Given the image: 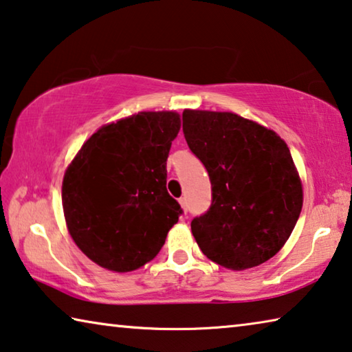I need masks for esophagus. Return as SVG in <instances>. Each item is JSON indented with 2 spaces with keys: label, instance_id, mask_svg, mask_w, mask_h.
Returning a JSON list of instances; mask_svg holds the SVG:
<instances>
[{
  "label": "esophagus",
  "instance_id": "obj_1",
  "mask_svg": "<svg viewBox=\"0 0 352 352\" xmlns=\"http://www.w3.org/2000/svg\"><path fill=\"white\" fill-rule=\"evenodd\" d=\"M180 205H182L183 210L188 211V200H186V197H182L180 199Z\"/></svg>",
  "mask_w": 352,
  "mask_h": 352
}]
</instances>
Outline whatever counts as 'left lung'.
I'll use <instances>...</instances> for the list:
<instances>
[{
    "label": "left lung",
    "instance_id": "1",
    "mask_svg": "<svg viewBox=\"0 0 352 352\" xmlns=\"http://www.w3.org/2000/svg\"><path fill=\"white\" fill-rule=\"evenodd\" d=\"M183 135L211 182L210 208L191 221L199 248L228 270L265 263L287 243L302 208L285 141L241 116L192 109L183 111Z\"/></svg>",
    "mask_w": 352,
    "mask_h": 352
}]
</instances>
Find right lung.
<instances>
[{
    "instance_id": "add662e5",
    "label": "right lung",
    "mask_w": 352,
    "mask_h": 352,
    "mask_svg": "<svg viewBox=\"0 0 352 352\" xmlns=\"http://www.w3.org/2000/svg\"><path fill=\"white\" fill-rule=\"evenodd\" d=\"M178 130L177 113H139L100 128L72 161L63 182L65 222L97 265L128 272L163 248L183 213L166 188Z\"/></svg>"
}]
</instances>
